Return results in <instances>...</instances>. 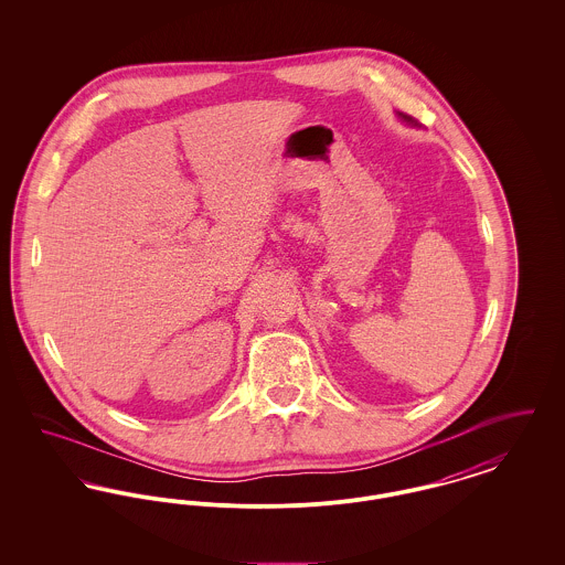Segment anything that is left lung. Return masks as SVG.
I'll list each match as a JSON object with an SVG mask.
<instances>
[{
  "label": "left lung",
  "instance_id": "1",
  "mask_svg": "<svg viewBox=\"0 0 565 565\" xmlns=\"http://www.w3.org/2000/svg\"><path fill=\"white\" fill-rule=\"evenodd\" d=\"M401 116H403L404 120H406V122H413V118H408V116H404V114H401Z\"/></svg>",
  "mask_w": 565,
  "mask_h": 565
}]
</instances>
